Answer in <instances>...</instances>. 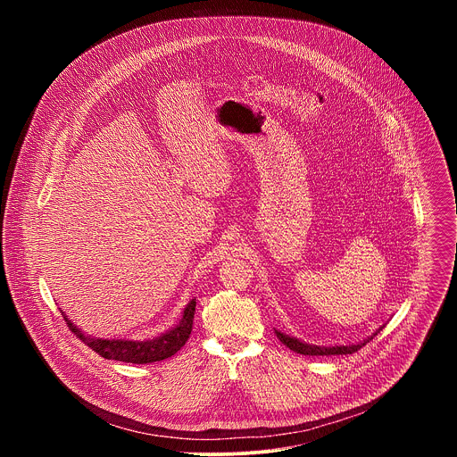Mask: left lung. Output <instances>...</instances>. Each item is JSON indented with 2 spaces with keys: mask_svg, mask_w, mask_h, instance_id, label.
I'll return each instance as SVG.
<instances>
[{
  "mask_svg": "<svg viewBox=\"0 0 457 457\" xmlns=\"http://www.w3.org/2000/svg\"><path fill=\"white\" fill-rule=\"evenodd\" d=\"M385 328V325H381V328L372 333L369 338H365L363 342H358V344H347V345H314V344H309V342H303L296 337H291V335H286L282 331H277V338L286 345L289 347L291 351H295L296 354H305V356H329V354H353L356 353L358 349H361L367 342H370L381 329Z\"/></svg>",
  "mask_w": 457,
  "mask_h": 457,
  "instance_id": "left-lung-1",
  "label": "left lung"
}]
</instances>
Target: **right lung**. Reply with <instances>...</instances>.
I'll use <instances>...</instances> for the list:
<instances>
[{
    "label": "right lung",
    "instance_id": "obj_1",
    "mask_svg": "<svg viewBox=\"0 0 457 457\" xmlns=\"http://www.w3.org/2000/svg\"><path fill=\"white\" fill-rule=\"evenodd\" d=\"M195 298L187 302L184 307L180 320L171 329L164 331L159 337L146 338V340H129V338H97L92 335H87L81 328L64 314L69 328L81 338L88 347H92L97 354H101L106 360H117L124 363H154L166 358H171L180 347L187 342L191 329H193V318H195Z\"/></svg>",
    "mask_w": 457,
    "mask_h": 457
}]
</instances>
